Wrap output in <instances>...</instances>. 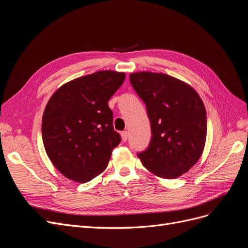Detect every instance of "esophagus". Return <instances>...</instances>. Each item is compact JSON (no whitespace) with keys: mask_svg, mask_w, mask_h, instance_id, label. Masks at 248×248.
<instances>
[{"mask_svg":"<svg viewBox=\"0 0 248 248\" xmlns=\"http://www.w3.org/2000/svg\"><path fill=\"white\" fill-rule=\"evenodd\" d=\"M121 138H122V140L123 141H127V140H128V132L127 131H123L121 133Z\"/></svg>","mask_w":248,"mask_h":248,"instance_id":"obj_1","label":"esophagus"}]
</instances>
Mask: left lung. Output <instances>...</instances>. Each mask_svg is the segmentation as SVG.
<instances>
[{"label": "left lung", "mask_w": 248, "mask_h": 248, "mask_svg": "<svg viewBox=\"0 0 248 248\" xmlns=\"http://www.w3.org/2000/svg\"><path fill=\"white\" fill-rule=\"evenodd\" d=\"M130 82L145 102L152 138L138 157L152 175L176 179L188 171L204 151L207 114L190 85L166 73H131Z\"/></svg>", "instance_id": "1"}]
</instances>
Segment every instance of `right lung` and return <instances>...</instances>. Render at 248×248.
Segmentation results:
<instances>
[{
    "label": "right lung",
    "instance_id": "add662e5",
    "mask_svg": "<svg viewBox=\"0 0 248 248\" xmlns=\"http://www.w3.org/2000/svg\"><path fill=\"white\" fill-rule=\"evenodd\" d=\"M125 77L97 71L66 82L51 95L42 116V140L49 160L66 178L86 183L107 169L121 141L108 100Z\"/></svg>",
    "mask_w": 248,
    "mask_h": 248
}]
</instances>
